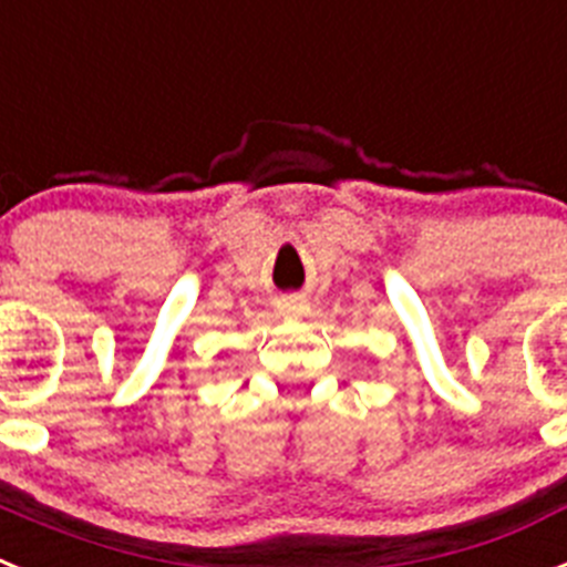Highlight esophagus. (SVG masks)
Instances as JSON below:
<instances>
[{"label": "esophagus", "mask_w": 567, "mask_h": 567, "mask_svg": "<svg viewBox=\"0 0 567 567\" xmlns=\"http://www.w3.org/2000/svg\"><path fill=\"white\" fill-rule=\"evenodd\" d=\"M289 307H292V309H303V303H300L298 298H289Z\"/></svg>", "instance_id": "esophagus-1"}]
</instances>
